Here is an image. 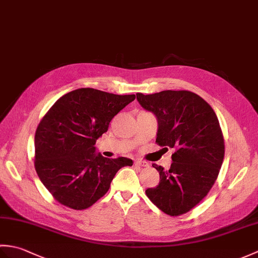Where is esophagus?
I'll list each match as a JSON object with an SVG mask.
<instances>
[{"label":"esophagus","instance_id":"obj_1","mask_svg":"<svg viewBox=\"0 0 258 258\" xmlns=\"http://www.w3.org/2000/svg\"><path fill=\"white\" fill-rule=\"evenodd\" d=\"M134 164H135V166H139V167H147V166H149V164H147L144 161H141V160H136L134 162Z\"/></svg>","mask_w":258,"mask_h":258}]
</instances>
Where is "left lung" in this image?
Masks as SVG:
<instances>
[{"label":"left lung","instance_id":"obj_1","mask_svg":"<svg viewBox=\"0 0 258 258\" xmlns=\"http://www.w3.org/2000/svg\"><path fill=\"white\" fill-rule=\"evenodd\" d=\"M136 98L156 116V143L175 150L168 171L153 164L160 183L145 193L167 215H182L204 199L220 173L225 151L220 122L210 104L189 91L138 93Z\"/></svg>","mask_w":258,"mask_h":258}]
</instances>
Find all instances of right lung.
Returning <instances> with one entry per match:
<instances>
[{"instance_id": "right-lung-1", "label": "right lung", "mask_w": 258, "mask_h": 258, "mask_svg": "<svg viewBox=\"0 0 258 258\" xmlns=\"http://www.w3.org/2000/svg\"><path fill=\"white\" fill-rule=\"evenodd\" d=\"M135 95H116L78 89L59 97L38 124L35 169L58 203L85 210L106 194L115 174L132 166L131 158H106L97 153L96 140Z\"/></svg>"}]
</instances>
